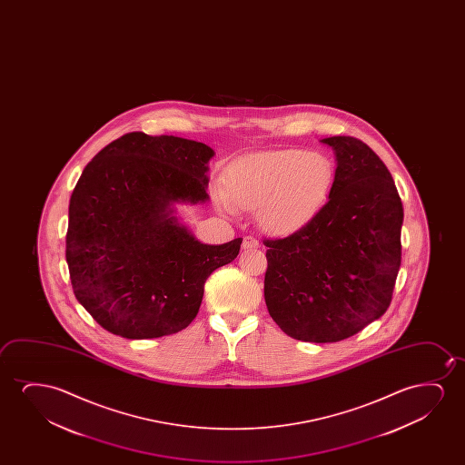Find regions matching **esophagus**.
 <instances>
[{
  "instance_id": "1",
  "label": "esophagus",
  "mask_w": 465,
  "mask_h": 465,
  "mask_svg": "<svg viewBox=\"0 0 465 465\" xmlns=\"http://www.w3.org/2000/svg\"><path fill=\"white\" fill-rule=\"evenodd\" d=\"M255 248H259V242L255 240L254 236H244V238H242V249Z\"/></svg>"
}]
</instances>
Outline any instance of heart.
<instances>
[{
    "mask_svg": "<svg viewBox=\"0 0 465 465\" xmlns=\"http://www.w3.org/2000/svg\"><path fill=\"white\" fill-rule=\"evenodd\" d=\"M333 176V165L324 153L303 149L252 153L230 166L225 191L217 192V204L229 214H236L238 206L257 208L263 229L292 233L322 210Z\"/></svg>",
    "mask_w": 465,
    "mask_h": 465,
    "instance_id": "1",
    "label": "heart"
}]
</instances>
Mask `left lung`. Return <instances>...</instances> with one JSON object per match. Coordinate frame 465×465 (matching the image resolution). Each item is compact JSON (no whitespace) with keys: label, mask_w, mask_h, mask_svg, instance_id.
<instances>
[{"label":"left lung","mask_w":465,"mask_h":465,"mask_svg":"<svg viewBox=\"0 0 465 465\" xmlns=\"http://www.w3.org/2000/svg\"><path fill=\"white\" fill-rule=\"evenodd\" d=\"M335 153L329 202L305 227L267 246L265 303L281 331L310 343L356 335L386 312L401 268L403 206L382 160L352 136Z\"/></svg>","instance_id":"8db88e82"}]
</instances>
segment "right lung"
Masks as SVG:
<instances>
[{
    "label": "right lung",
    "instance_id": "add662e5",
    "mask_svg": "<svg viewBox=\"0 0 465 465\" xmlns=\"http://www.w3.org/2000/svg\"><path fill=\"white\" fill-rule=\"evenodd\" d=\"M213 157L198 141L134 132L84 168L70 200L66 262L77 302L103 329L130 340L183 331L208 276L235 261L242 238L198 242L174 208L210 200Z\"/></svg>",
    "mask_w": 465,
    "mask_h": 465
}]
</instances>
